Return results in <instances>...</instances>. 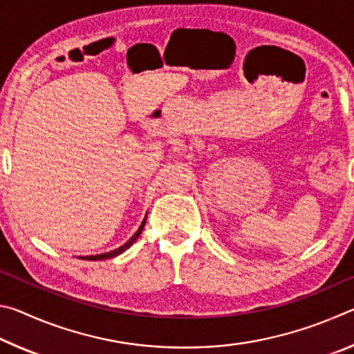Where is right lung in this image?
I'll list each match as a JSON object with an SVG mask.
<instances>
[{
  "instance_id": "right-lung-1",
  "label": "right lung",
  "mask_w": 354,
  "mask_h": 354,
  "mask_svg": "<svg viewBox=\"0 0 354 354\" xmlns=\"http://www.w3.org/2000/svg\"><path fill=\"white\" fill-rule=\"evenodd\" d=\"M145 221H147V217L143 218V221H142V225H140V227L139 230H137V232L136 234L129 239V241L124 243V245H122V247H118L117 250H113V251H109V253H104V254H97V256H82L81 259H86V261H101V259H111V257H113V256H118V254H122L124 250H128L131 245H133L137 239H139V236H140V232H142V230H143V226H145Z\"/></svg>"
}]
</instances>
